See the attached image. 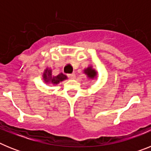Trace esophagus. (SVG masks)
Returning <instances> with one entry per match:
<instances>
[{
    "instance_id": "34e87169",
    "label": "esophagus",
    "mask_w": 151,
    "mask_h": 151,
    "mask_svg": "<svg viewBox=\"0 0 151 151\" xmlns=\"http://www.w3.org/2000/svg\"><path fill=\"white\" fill-rule=\"evenodd\" d=\"M68 77L69 78H71V79H74L76 78V74L75 73H72V74H69L68 75Z\"/></svg>"
}]
</instances>
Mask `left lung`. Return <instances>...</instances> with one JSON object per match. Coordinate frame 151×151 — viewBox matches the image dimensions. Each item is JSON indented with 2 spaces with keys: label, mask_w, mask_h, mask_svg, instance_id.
<instances>
[{
  "label": "left lung",
  "mask_w": 151,
  "mask_h": 151,
  "mask_svg": "<svg viewBox=\"0 0 151 151\" xmlns=\"http://www.w3.org/2000/svg\"><path fill=\"white\" fill-rule=\"evenodd\" d=\"M84 73L87 76L88 78L89 79H94V78H97V73L95 69L92 68V66H88V68L84 69Z\"/></svg>",
  "instance_id": "8db88e82"
}]
</instances>
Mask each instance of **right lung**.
I'll return each mask as SVG.
<instances>
[{"mask_svg": "<svg viewBox=\"0 0 151 151\" xmlns=\"http://www.w3.org/2000/svg\"><path fill=\"white\" fill-rule=\"evenodd\" d=\"M67 76L66 75L60 73L57 76H53L52 75V69L50 68H47L43 73V80L46 84L49 85H57L60 82H63L64 80L67 79Z\"/></svg>", "mask_w": 151, "mask_h": 151, "instance_id": "obj_1", "label": "right lung"}]
</instances>
